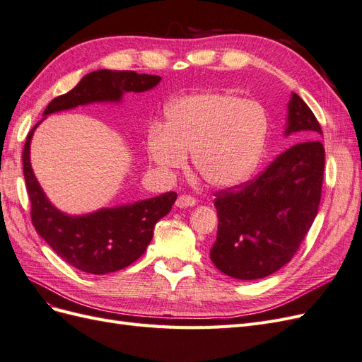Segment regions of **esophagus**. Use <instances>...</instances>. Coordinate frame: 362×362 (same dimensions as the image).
Wrapping results in <instances>:
<instances>
[{"mask_svg": "<svg viewBox=\"0 0 362 362\" xmlns=\"http://www.w3.org/2000/svg\"><path fill=\"white\" fill-rule=\"evenodd\" d=\"M175 205H177L178 208L193 206V205H196V199L190 194H181V196H178V199H177V202H175Z\"/></svg>", "mask_w": 362, "mask_h": 362, "instance_id": "34e87169", "label": "esophagus"}]
</instances>
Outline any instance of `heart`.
I'll return each instance as SVG.
<instances>
[{"label": "heart", "mask_w": 362, "mask_h": 362, "mask_svg": "<svg viewBox=\"0 0 362 362\" xmlns=\"http://www.w3.org/2000/svg\"><path fill=\"white\" fill-rule=\"evenodd\" d=\"M267 128V113L257 101L217 92L190 95L169 108L166 129H151L148 154L168 172L182 169L185 154H193L194 170L208 185L231 189L257 169Z\"/></svg>", "instance_id": "obj_1"}]
</instances>
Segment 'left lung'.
Segmentation results:
<instances>
[{
    "label": "left lung",
    "mask_w": 362,
    "mask_h": 362,
    "mask_svg": "<svg viewBox=\"0 0 362 362\" xmlns=\"http://www.w3.org/2000/svg\"><path fill=\"white\" fill-rule=\"evenodd\" d=\"M303 141L278 156L258 177L216 192L217 238L210 250L225 275L266 278L294 257L317 216L322 198L325 148L319 120L291 93L286 136Z\"/></svg>",
    "instance_id": "obj_1"
}]
</instances>
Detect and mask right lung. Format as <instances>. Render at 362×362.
Returning <instances> with one entry per match:
<instances>
[{
  "label": "right lung",
  "mask_w": 362,
  "mask_h": 362,
  "mask_svg": "<svg viewBox=\"0 0 362 362\" xmlns=\"http://www.w3.org/2000/svg\"><path fill=\"white\" fill-rule=\"evenodd\" d=\"M160 81L158 75L134 71H95L87 74L71 92L54 98L43 116L92 103H119L124 93L146 92ZM39 124L28 133L23 152L31 222L37 234L68 264L90 275H105L133 264L145 254L156 223L170 211L177 193L168 192L84 216L59 211L43 193L30 164V141Z\"/></svg>",
  "instance_id": "right-lung-1"
}]
</instances>
